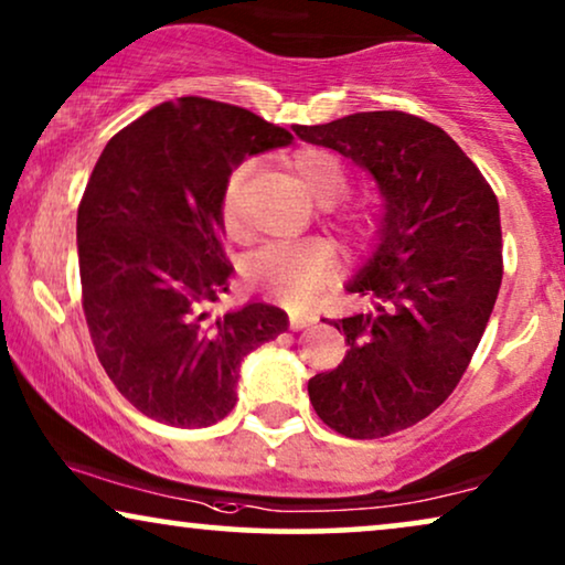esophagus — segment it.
<instances>
[{
	"instance_id": "1",
	"label": "esophagus",
	"mask_w": 565,
	"mask_h": 565,
	"mask_svg": "<svg viewBox=\"0 0 565 565\" xmlns=\"http://www.w3.org/2000/svg\"><path fill=\"white\" fill-rule=\"evenodd\" d=\"M316 319L313 313H308V311H290L288 313V321H290V329H303V327H308V323H311Z\"/></svg>"
}]
</instances>
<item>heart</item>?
Here are the masks:
<instances>
[{"label": "heart", "instance_id": "obj_1", "mask_svg": "<svg viewBox=\"0 0 565 565\" xmlns=\"http://www.w3.org/2000/svg\"><path fill=\"white\" fill-rule=\"evenodd\" d=\"M306 190L323 205L337 203L350 190V172L344 161L327 149H300L290 157ZM249 164H238L228 172L221 188L218 213L221 223L228 231H236L242 223V188ZM344 234L354 242H365L375 234L377 218L367 207H354L342 221ZM337 273L334 249L327 242H296V244H267L244 262V280L254 290H265L267 296L285 306H306L319 296Z\"/></svg>", "mask_w": 565, "mask_h": 565}]
</instances>
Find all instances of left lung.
Wrapping results in <instances>:
<instances>
[{
    "label": "left lung",
    "instance_id": "8db88e82",
    "mask_svg": "<svg viewBox=\"0 0 565 565\" xmlns=\"http://www.w3.org/2000/svg\"><path fill=\"white\" fill-rule=\"evenodd\" d=\"M292 130L365 167L385 198L381 244L350 285L375 311L331 321L350 350L308 381V396L339 435L388 437L445 404L481 342L504 275L499 200L460 146L416 115Z\"/></svg>",
    "mask_w": 565,
    "mask_h": 565
}]
</instances>
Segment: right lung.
<instances>
[{
    "instance_id": "obj_1",
    "label": "right lung",
    "mask_w": 565,
    "mask_h": 565,
    "mask_svg": "<svg viewBox=\"0 0 565 565\" xmlns=\"http://www.w3.org/2000/svg\"><path fill=\"white\" fill-rule=\"evenodd\" d=\"M244 107L180 97L107 141L76 213L82 308L105 373L138 412L211 427L236 404L242 360L288 329L267 303L211 319L234 265L218 198L244 157L290 143Z\"/></svg>"
}]
</instances>
